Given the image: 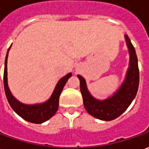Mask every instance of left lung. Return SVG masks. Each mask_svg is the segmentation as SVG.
<instances>
[{"instance_id":"8db88e82","label":"left lung","mask_w":149,"mask_h":149,"mask_svg":"<svg viewBox=\"0 0 149 149\" xmlns=\"http://www.w3.org/2000/svg\"><path fill=\"white\" fill-rule=\"evenodd\" d=\"M125 39L130 55L129 67L124 81L113 96L105 100L94 98L87 89L85 79L77 75L85 110L89 114L101 120L111 121L120 116L132 102L138 91L140 72L136 50L127 35H125Z\"/></svg>"}]
</instances>
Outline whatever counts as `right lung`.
Here are the masks:
<instances>
[{"label": "right lung", "instance_id": "right-lung-1", "mask_svg": "<svg viewBox=\"0 0 149 149\" xmlns=\"http://www.w3.org/2000/svg\"><path fill=\"white\" fill-rule=\"evenodd\" d=\"M12 46V45H11ZM11 46L9 47L6 54L5 60V69H4V88L6 92V97L9 102L10 107L20 117L34 123H42L47 121L56 113L59 107V98L64 86L68 80L72 76V73H68L64 77H62L56 85L52 96L49 99L43 103L35 104V105H26L20 102L19 101L12 95L8 86V78H7V59L9 55V51Z\"/></svg>", "mask_w": 149, "mask_h": 149}]
</instances>
